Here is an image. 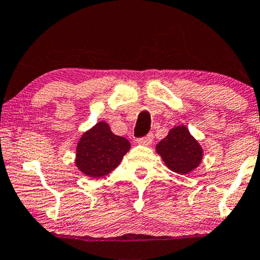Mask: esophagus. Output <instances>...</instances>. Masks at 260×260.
Segmentation results:
<instances>
[{
	"label": "esophagus",
	"instance_id": "34e87169",
	"mask_svg": "<svg viewBox=\"0 0 260 260\" xmlns=\"http://www.w3.org/2000/svg\"><path fill=\"white\" fill-rule=\"evenodd\" d=\"M152 140H154V134L149 133L148 136H145V137H143V138L138 139V143L142 144V145H150V144L152 143Z\"/></svg>",
	"mask_w": 260,
	"mask_h": 260
}]
</instances>
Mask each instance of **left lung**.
Returning a JSON list of instances; mask_svg holds the SVG:
<instances>
[{"label":"left lung","mask_w":260,"mask_h":260,"mask_svg":"<svg viewBox=\"0 0 260 260\" xmlns=\"http://www.w3.org/2000/svg\"><path fill=\"white\" fill-rule=\"evenodd\" d=\"M156 151L171 171L186 174L201 164L203 151L186 127L172 128L167 137L156 145Z\"/></svg>","instance_id":"1"}]
</instances>
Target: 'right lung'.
<instances>
[{"mask_svg": "<svg viewBox=\"0 0 260 260\" xmlns=\"http://www.w3.org/2000/svg\"><path fill=\"white\" fill-rule=\"evenodd\" d=\"M131 144L111 132L105 122H99L81 137L76 148V166L86 176L99 178L120 165Z\"/></svg>", "mask_w": 260, "mask_h": 260, "instance_id": "right-lung-1", "label": "right lung"}]
</instances>
